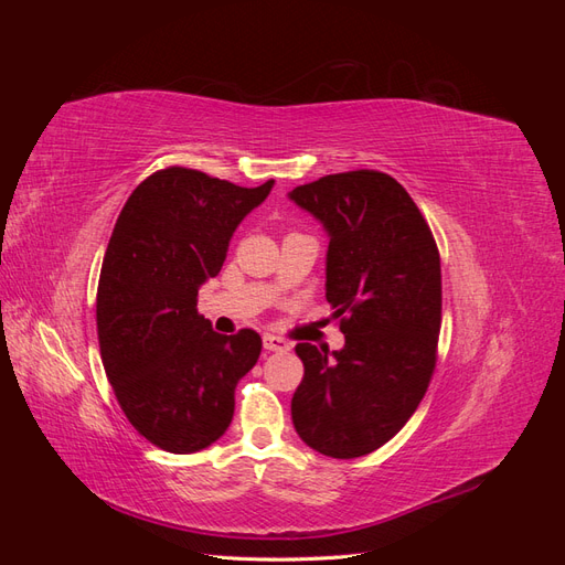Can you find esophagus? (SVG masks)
<instances>
[{
  "label": "esophagus",
  "mask_w": 565,
  "mask_h": 565,
  "mask_svg": "<svg viewBox=\"0 0 565 565\" xmlns=\"http://www.w3.org/2000/svg\"><path fill=\"white\" fill-rule=\"evenodd\" d=\"M264 349L266 351H289V341H285L282 337L276 334H264Z\"/></svg>",
  "instance_id": "34e87169"
}]
</instances>
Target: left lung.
Listing matches in <instances>:
<instances>
[{"instance_id": "8db88e82", "label": "left lung", "mask_w": 565, "mask_h": 565, "mask_svg": "<svg viewBox=\"0 0 565 565\" xmlns=\"http://www.w3.org/2000/svg\"><path fill=\"white\" fill-rule=\"evenodd\" d=\"M330 237L324 297L344 349L297 344L303 380L292 422L306 446L334 459L382 448L413 417L436 367L440 256L405 188L358 169L287 193Z\"/></svg>"}]
</instances>
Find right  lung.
<instances>
[{
  "mask_svg": "<svg viewBox=\"0 0 565 565\" xmlns=\"http://www.w3.org/2000/svg\"><path fill=\"white\" fill-rule=\"evenodd\" d=\"M273 183L241 188L169 167L136 185L117 216L96 295L100 361L134 429L167 452L224 436L235 386L259 361L262 337L214 332L198 289L218 276L235 228Z\"/></svg>",
  "mask_w": 565,
  "mask_h": 565,
  "instance_id": "right-lung-1",
  "label": "right lung"
}]
</instances>
